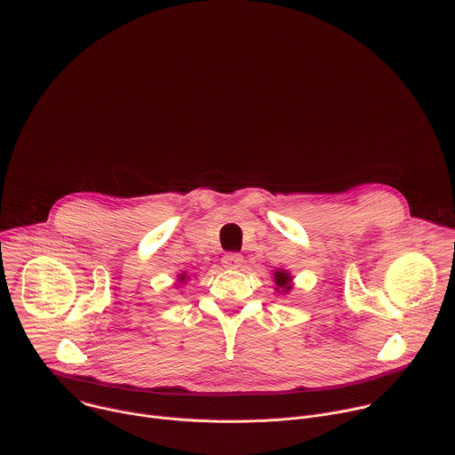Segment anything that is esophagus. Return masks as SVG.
Masks as SVG:
<instances>
[{"label":"esophagus","mask_w":455,"mask_h":455,"mask_svg":"<svg viewBox=\"0 0 455 455\" xmlns=\"http://www.w3.org/2000/svg\"><path fill=\"white\" fill-rule=\"evenodd\" d=\"M221 261H223V265L228 267V268H239L241 263H243V256H241V254H235V252H230V254H225Z\"/></svg>","instance_id":"34e87169"}]
</instances>
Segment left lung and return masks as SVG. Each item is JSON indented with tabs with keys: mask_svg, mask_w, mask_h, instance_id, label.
I'll use <instances>...</instances> for the list:
<instances>
[{
	"mask_svg": "<svg viewBox=\"0 0 455 455\" xmlns=\"http://www.w3.org/2000/svg\"><path fill=\"white\" fill-rule=\"evenodd\" d=\"M274 281H275V284H277V292H288L291 291V275H288V272H284V270H277L275 274H274Z\"/></svg>",
	"mask_w": 455,
	"mask_h": 455,
	"instance_id": "8db88e82",
	"label": "left lung"
}]
</instances>
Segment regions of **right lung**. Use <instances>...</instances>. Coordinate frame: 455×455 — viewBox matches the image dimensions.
Segmentation results:
<instances>
[{
	"mask_svg": "<svg viewBox=\"0 0 455 455\" xmlns=\"http://www.w3.org/2000/svg\"><path fill=\"white\" fill-rule=\"evenodd\" d=\"M185 277H187V275H185V274H183V275H180V281H183V279H185Z\"/></svg>",
	"mask_w": 455,
	"mask_h": 455,
	"instance_id": "obj_1",
	"label": "right lung"
}]
</instances>
